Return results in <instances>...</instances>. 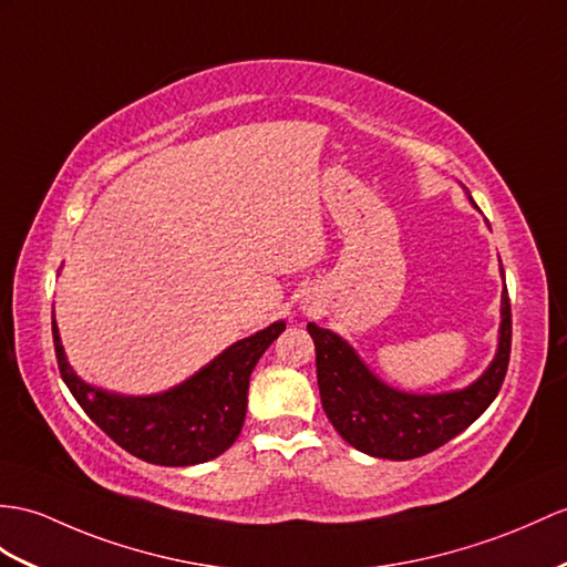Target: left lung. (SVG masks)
<instances>
[{"mask_svg": "<svg viewBox=\"0 0 567 567\" xmlns=\"http://www.w3.org/2000/svg\"><path fill=\"white\" fill-rule=\"evenodd\" d=\"M501 274L503 265H501ZM498 353L483 375L457 392L409 394L384 384L339 334L308 324L317 353L322 409L349 445L380 460H416L466 431L498 396L513 343L507 286L501 302Z\"/></svg>", "mask_w": 567, "mask_h": 567, "instance_id": "left-lung-1", "label": "left lung"}]
</instances>
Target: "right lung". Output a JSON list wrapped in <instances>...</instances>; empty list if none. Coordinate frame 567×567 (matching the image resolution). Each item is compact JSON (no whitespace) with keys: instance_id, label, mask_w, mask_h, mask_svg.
<instances>
[{"instance_id":"obj_1","label":"right lung","mask_w":567,"mask_h":567,"mask_svg":"<svg viewBox=\"0 0 567 567\" xmlns=\"http://www.w3.org/2000/svg\"><path fill=\"white\" fill-rule=\"evenodd\" d=\"M286 329L274 322L236 341L177 388L151 396H122L81 380L60 341L52 315L58 368L69 392L86 416L134 457L161 466H192L224 454L240 435L247 411V388L257 361Z\"/></svg>"}]
</instances>
